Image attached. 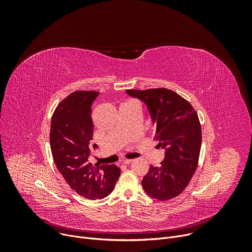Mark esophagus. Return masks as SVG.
Instances as JSON below:
<instances>
[{
  "mask_svg": "<svg viewBox=\"0 0 252 252\" xmlns=\"http://www.w3.org/2000/svg\"><path fill=\"white\" fill-rule=\"evenodd\" d=\"M132 162V159H123L124 164H129Z\"/></svg>",
  "mask_w": 252,
  "mask_h": 252,
  "instance_id": "1",
  "label": "esophagus"
}]
</instances>
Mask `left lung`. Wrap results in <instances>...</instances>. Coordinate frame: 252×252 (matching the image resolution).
Segmentation results:
<instances>
[{
	"mask_svg": "<svg viewBox=\"0 0 252 252\" xmlns=\"http://www.w3.org/2000/svg\"><path fill=\"white\" fill-rule=\"evenodd\" d=\"M145 102L157 126L155 139L165 151L159 167L151 165L141 182L153 198L166 201L181 194L189 186L198 164L201 126L197 113L183 96L170 90H126Z\"/></svg>",
	"mask_w": 252,
	"mask_h": 252,
	"instance_id": "8db88e82",
	"label": "left lung"
}]
</instances>
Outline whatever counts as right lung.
Returning a JSON list of instances; mask_svg holds the SVG:
<instances>
[{
  "mask_svg": "<svg viewBox=\"0 0 252 252\" xmlns=\"http://www.w3.org/2000/svg\"><path fill=\"white\" fill-rule=\"evenodd\" d=\"M98 92L77 91L63 98L52 117L50 143L54 161L64 181L88 199L109 195L121 175L115 164H93L91 155L94 125L92 104ZM96 149L97 146H93Z\"/></svg>",
  "mask_w": 252,
  "mask_h": 252,
  "instance_id": "right-lung-1",
  "label": "right lung"
}]
</instances>
